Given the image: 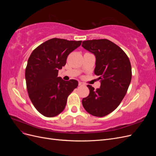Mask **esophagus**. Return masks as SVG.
<instances>
[{"label": "esophagus", "instance_id": "34e87169", "mask_svg": "<svg viewBox=\"0 0 156 156\" xmlns=\"http://www.w3.org/2000/svg\"><path fill=\"white\" fill-rule=\"evenodd\" d=\"M79 86H84V85H85V84H84L83 82H79Z\"/></svg>", "mask_w": 156, "mask_h": 156}]
</instances>
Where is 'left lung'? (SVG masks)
<instances>
[{
    "mask_svg": "<svg viewBox=\"0 0 156 156\" xmlns=\"http://www.w3.org/2000/svg\"><path fill=\"white\" fill-rule=\"evenodd\" d=\"M82 46L95 55L94 73L101 79L96 90L87 85L90 93L83 99V106L93 116H105L116 109L127 93L132 76L130 61L120 47L107 39L84 41Z\"/></svg>",
    "mask_w": 156,
    "mask_h": 156,
    "instance_id": "1",
    "label": "left lung"
}]
</instances>
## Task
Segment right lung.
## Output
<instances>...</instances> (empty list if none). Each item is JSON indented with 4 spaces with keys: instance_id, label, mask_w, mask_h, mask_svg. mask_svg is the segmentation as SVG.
Instances as JSON below:
<instances>
[{
    "instance_id": "add662e5",
    "label": "right lung",
    "mask_w": 156,
    "mask_h": 156,
    "mask_svg": "<svg viewBox=\"0 0 156 156\" xmlns=\"http://www.w3.org/2000/svg\"><path fill=\"white\" fill-rule=\"evenodd\" d=\"M81 42L55 37L32 52L25 69L27 88L32 104L42 115L54 117L62 112L68 96L77 87L76 80L65 81L58 73Z\"/></svg>"
}]
</instances>
